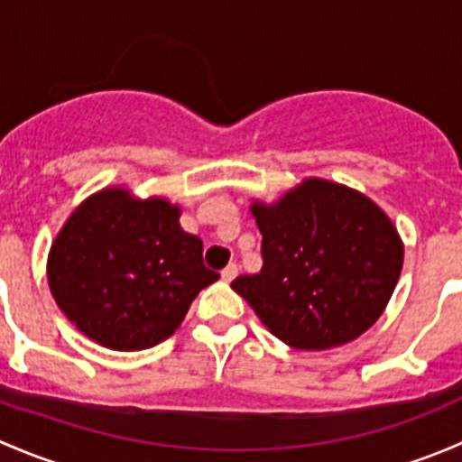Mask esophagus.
Returning <instances> with one entry per match:
<instances>
[{"instance_id":"34e87169","label":"esophagus","mask_w":462,"mask_h":462,"mask_svg":"<svg viewBox=\"0 0 462 462\" xmlns=\"http://www.w3.org/2000/svg\"><path fill=\"white\" fill-rule=\"evenodd\" d=\"M236 273H239V265H236V263H227L226 268L221 270V277H223V282H232V279L236 277Z\"/></svg>"}]
</instances>
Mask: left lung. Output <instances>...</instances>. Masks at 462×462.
I'll return each instance as SVG.
<instances>
[{"label":"left lung","mask_w":462,"mask_h":462,"mask_svg":"<svg viewBox=\"0 0 462 462\" xmlns=\"http://www.w3.org/2000/svg\"><path fill=\"white\" fill-rule=\"evenodd\" d=\"M257 274L232 288L288 346L319 351L360 337L389 304L402 270L398 230L365 194L304 180L279 203H254Z\"/></svg>","instance_id":"left-lung-1"}]
</instances>
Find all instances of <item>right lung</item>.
Returning a JSON list of instances; mask_svg holds the SVG:
<instances>
[{
	"label": "right lung",
	"mask_w": 462,
	"mask_h": 462,
	"mask_svg": "<svg viewBox=\"0 0 462 462\" xmlns=\"http://www.w3.org/2000/svg\"><path fill=\"white\" fill-rule=\"evenodd\" d=\"M180 209L136 201L125 189L87 199L49 254V286L78 330L114 351H143L170 337L194 297L218 279Z\"/></svg>",
	"instance_id": "1"
}]
</instances>
